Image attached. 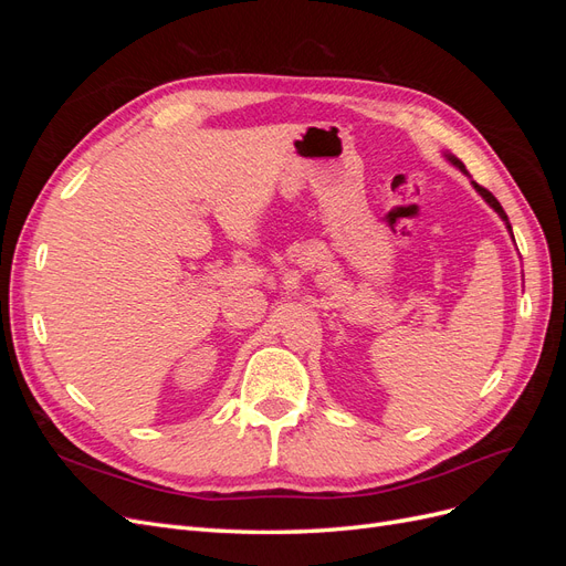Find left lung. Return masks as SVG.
I'll return each mask as SVG.
<instances>
[{
  "label": "left lung",
  "instance_id": "1",
  "mask_svg": "<svg viewBox=\"0 0 566 566\" xmlns=\"http://www.w3.org/2000/svg\"><path fill=\"white\" fill-rule=\"evenodd\" d=\"M447 158H449V160H451V163H453L455 167H460V169H462V172H465V175H468V169H465V165H462V163H460L458 158H453V156H447ZM472 186L476 188V193H479V196H482V198H484V200H486V202L491 205V208H493L495 212H499V214H501V219H503V221H505V224H507V231L512 233V227H510V221H507V214H505V210L501 208V202H499V200H495V196H493L491 191H486V188H484V186H479L476 181H472Z\"/></svg>",
  "mask_w": 566,
  "mask_h": 566
}]
</instances>
